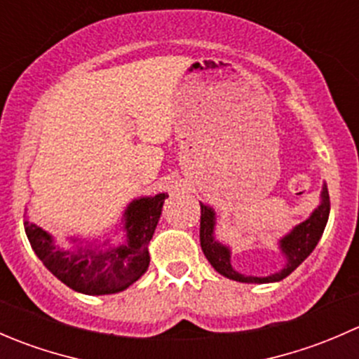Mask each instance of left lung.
Listing matches in <instances>:
<instances>
[{"mask_svg":"<svg viewBox=\"0 0 359 359\" xmlns=\"http://www.w3.org/2000/svg\"><path fill=\"white\" fill-rule=\"evenodd\" d=\"M201 205V222H200V241L201 250L208 262L212 264L213 269L222 276L229 278V280L241 281V283H274V281H281L292 274L307 257L311 255L314 248H316L318 241H320L321 234H323L325 226L328 222V215H330V196H328L327 184H323V191H321V203L309 219L304 220L302 224L295 226L287 236L280 240V248L283 255L287 257V264L281 271L271 274L266 278L257 276H245V274L238 273L231 266V250L226 245L219 243L215 240V212L210 206Z\"/></svg>","mask_w":359,"mask_h":359,"instance_id":"left-lung-1","label":"left lung"}]
</instances>
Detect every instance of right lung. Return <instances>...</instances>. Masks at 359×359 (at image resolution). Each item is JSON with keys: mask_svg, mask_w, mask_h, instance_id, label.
Instances as JSON below:
<instances>
[{"mask_svg": "<svg viewBox=\"0 0 359 359\" xmlns=\"http://www.w3.org/2000/svg\"><path fill=\"white\" fill-rule=\"evenodd\" d=\"M168 194L133 200L123 213L125 241L100 250L79 247L72 252L55 247L53 238L36 224L24 220L25 234L46 269L72 290L86 295H107L135 283L149 267V241L158 226ZM76 241V240H74Z\"/></svg>", "mask_w": 359, "mask_h": 359, "instance_id": "add662e5", "label": "right lung"}]
</instances>
